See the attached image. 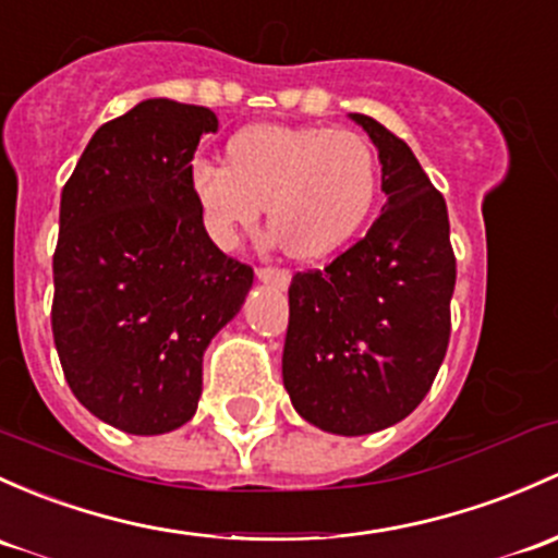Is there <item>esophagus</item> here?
Listing matches in <instances>:
<instances>
[{
	"label": "esophagus",
	"mask_w": 558,
	"mask_h": 558,
	"mask_svg": "<svg viewBox=\"0 0 558 558\" xmlns=\"http://www.w3.org/2000/svg\"><path fill=\"white\" fill-rule=\"evenodd\" d=\"M256 278H259L262 283L275 286V289H289L291 283V275L286 272V269H272V267L256 269Z\"/></svg>",
	"instance_id": "esophagus-1"
}]
</instances>
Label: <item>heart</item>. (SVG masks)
<instances>
[{
	"instance_id": "heart-1",
	"label": "heart",
	"mask_w": 558,
	"mask_h": 558,
	"mask_svg": "<svg viewBox=\"0 0 558 558\" xmlns=\"http://www.w3.org/2000/svg\"><path fill=\"white\" fill-rule=\"evenodd\" d=\"M205 227L221 248L259 225L296 262L342 248L377 201V155L353 131L251 125L227 144V168L195 162L190 175Z\"/></svg>"
}]
</instances>
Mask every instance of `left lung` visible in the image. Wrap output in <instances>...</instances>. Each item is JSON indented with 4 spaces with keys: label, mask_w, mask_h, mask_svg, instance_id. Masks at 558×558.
Returning <instances> with one entry per match:
<instances>
[{
    "label": "left lung",
    "mask_w": 558,
    "mask_h": 558,
    "mask_svg": "<svg viewBox=\"0 0 558 558\" xmlns=\"http://www.w3.org/2000/svg\"><path fill=\"white\" fill-rule=\"evenodd\" d=\"M385 205L366 238L289 289L283 385L299 417L333 436L385 430L420 407L449 344V214L414 151L366 114Z\"/></svg>",
    "instance_id": "8db88e82"
}]
</instances>
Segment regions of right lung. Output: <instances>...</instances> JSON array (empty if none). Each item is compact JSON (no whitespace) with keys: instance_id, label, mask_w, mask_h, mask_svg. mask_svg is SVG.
I'll list each match as a JSON object with an SVG mask.
<instances>
[{"instance_id":"1","label":"right lung","mask_w":558,"mask_h":558,"mask_svg":"<svg viewBox=\"0 0 558 558\" xmlns=\"http://www.w3.org/2000/svg\"><path fill=\"white\" fill-rule=\"evenodd\" d=\"M216 131L210 109L146 98L93 133L61 192L52 339L82 407L131 436L195 417L205 350L254 286L190 184Z\"/></svg>"}]
</instances>
